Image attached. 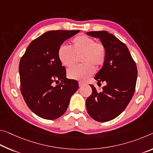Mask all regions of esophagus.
Wrapping results in <instances>:
<instances>
[{
    "label": "esophagus",
    "instance_id": "34e87169",
    "mask_svg": "<svg viewBox=\"0 0 153 153\" xmlns=\"http://www.w3.org/2000/svg\"><path fill=\"white\" fill-rule=\"evenodd\" d=\"M84 85V83H82V82H79V87L83 86Z\"/></svg>",
    "mask_w": 153,
    "mask_h": 153
}]
</instances>
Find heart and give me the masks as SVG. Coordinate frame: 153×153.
I'll list each match as a JSON object with an SVG mask.
<instances>
[{"label": "heart", "instance_id": "heart-1", "mask_svg": "<svg viewBox=\"0 0 153 153\" xmlns=\"http://www.w3.org/2000/svg\"><path fill=\"white\" fill-rule=\"evenodd\" d=\"M84 64L76 65L68 70L69 78L85 81L93 76L94 67H100L105 60V49L101 43L95 42L94 39L86 35H78L72 40L71 48L67 45H60L58 56L62 65L71 67L76 61V56H80Z\"/></svg>", "mask_w": 153, "mask_h": 153}]
</instances>
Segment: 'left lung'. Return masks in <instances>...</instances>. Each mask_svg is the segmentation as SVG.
Instances as JSON below:
<instances>
[{"label": "left lung", "mask_w": 153, "mask_h": 153, "mask_svg": "<svg viewBox=\"0 0 153 153\" xmlns=\"http://www.w3.org/2000/svg\"><path fill=\"white\" fill-rule=\"evenodd\" d=\"M86 35L99 39L105 49L103 65L95 75L97 82H105L101 92L91 84L92 94L86 101L92 118L107 122L119 116L132 99L136 85L137 69L125 43L107 31H91Z\"/></svg>", "instance_id": "8db88e82"}]
</instances>
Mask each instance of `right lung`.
<instances>
[{
	"mask_svg": "<svg viewBox=\"0 0 153 153\" xmlns=\"http://www.w3.org/2000/svg\"><path fill=\"white\" fill-rule=\"evenodd\" d=\"M79 30H50L33 40L19 65L21 93L30 110L47 120L59 118L66 111L78 82L67 79L58 56L62 43ZM60 81L56 87L53 82Z\"/></svg>",
	"mask_w": 153,
	"mask_h": 153,
	"instance_id": "right-lung-1",
	"label": "right lung"
}]
</instances>
